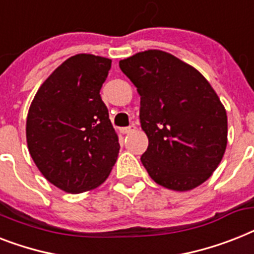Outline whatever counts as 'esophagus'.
<instances>
[{
  "label": "esophagus",
  "instance_id": "obj_1",
  "mask_svg": "<svg viewBox=\"0 0 254 254\" xmlns=\"http://www.w3.org/2000/svg\"><path fill=\"white\" fill-rule=\"evenodd\" d=\"M134 130H135V125H134V124H131V125H129V127H121V133L124 134H130L133 133Z\"/></svg>",
  "mask_w": 254,
  "mask_h": 254
}]
</instances>
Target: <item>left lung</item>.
Here are the masks:
<instances>
[{"label": "left lung", "mask_w": 254, "mask_h": 254, "mask_svg": "<svg viewBox=\"0 0 254 254\" xmlns=\"http://www.w3.org/2000/svg\"><path fill=\"white\" fill-rule=\"evenodd\" d=\"M119 65L141 95L139 123L148 138L141 162L150 177L172 190L201 185L227 146V115L213 87L163 51L137 53Z\"/></svg>", "instance_id": "8db88e82"}]
</instances>
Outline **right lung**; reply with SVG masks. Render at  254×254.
Returning a JSON list of instances; mask_svg holds the SVG:
<instances>
[{
  "label": "right lung",
  "instance_id": "obj_1",
  "mask_svg": "<svg viewBox=\"0 0 254 254\" xmlns=\"http://www.w3.org/2000/svg\"><path fill=\"white\" fill-rule=\"evenodd\" d=\"M111 60L77 55L41 84L27 116L30 154L49 183L67 193L99 187L120 143L100 96Z\"/></svg>",
  "mask_w": 254,
  "mask_h": 254
}]
</instances>
